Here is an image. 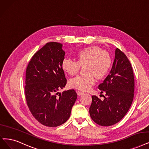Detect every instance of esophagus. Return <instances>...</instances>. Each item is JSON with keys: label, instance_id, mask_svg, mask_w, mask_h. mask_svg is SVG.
Segmentation results:
<instances>
[{"label": "esophagus", "instance_id": "34e87169", "mask_svg": "<svg viewBox=\"0 0 149 149\" xmlns=\"http://www.w3.org/2000/svg\"><path fill=\"white\" fill-rule=\"evenodd\" d=\"M84 93V92H81V91H79L77 92V94H78V96H81V95H83Z\"/></svg>", "mask_w": 149, "mask_h": 149}]
</instances>
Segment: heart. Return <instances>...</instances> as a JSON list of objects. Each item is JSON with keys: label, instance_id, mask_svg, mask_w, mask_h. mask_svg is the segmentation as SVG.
<instances>
[{"label": "heart", "instance_id": "1", "mask_svg": "<svg viewBox=\"0 0 149 149\" xmlns=\"http://www.w3.org/2000/svg\"><path fill=\"white\" fill-rule=\"evenodd\" d=\"M76 61L65 58L62 62L61 67L65 73L73 75L78 72L80 67L84 66V75H79L71 79L69 84L71 87L81 91H87L95 82V77L102 79L109 71L112 58L108 52L103 51L101 47L92 46L85 47L76 54Z\"/></svg>", "mask_w": 149, "mask_h": 149}]
</instances>
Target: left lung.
I'll return each instance as SVG.
<instances>
[{"instance_id":"left-lung-1","label":"left lung","mask_w":149,"mask_h":149,"mask_svg":"<svg viewBox=\"0 0 149 149\" xmlns=\"http://www.w3.org/2000/svg\"><path fill=\"white\" fill-rule=\"evenodd\" d=\"M98 88L105 92L101 100L93 95L89 113L92 119L101 126H111L125 116L133 102L134 79L133 68L126 55L119 49L108 76Z\"/></svg>"}]
</instances>
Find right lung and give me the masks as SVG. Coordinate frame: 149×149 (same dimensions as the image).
<instances>
[{"instance_id":"1","label":"right lung","mask_w":149,"mask_h":149,"mask_svg":"<svg viewBox=\"0 0 149 149\" xmlns=\"http://www.w3.org/2000/svg\"><path fill=\"white\" fill-rule=\"evenodd\" d=\"M62 46L60 43H46L33 55L26 70L27 106L40 123L49 127L60 126L67 121L77 99L73 89L58 94L67 84L61 67L65 54Z\"/></svg>"}]
</instances>
